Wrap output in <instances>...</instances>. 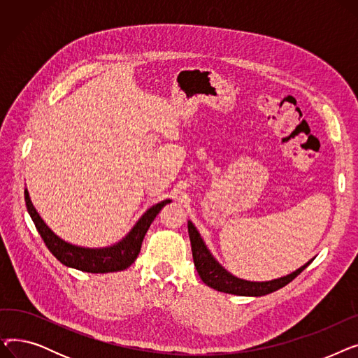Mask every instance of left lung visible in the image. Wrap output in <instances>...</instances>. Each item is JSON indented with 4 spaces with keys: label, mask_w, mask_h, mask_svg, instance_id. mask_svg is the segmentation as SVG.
Returning <instances> with one entry per match:
<instances>
[{
    "label": "left lung",
    "mask_w": 358,
    "mask_h": 358,
    "mask_svg": "<svg viewBox=\"0 0 358 358\" xmlns=\"http://www.w3.org/2000/svg\"><path fill=\"white\" fill-rule=\"evenodd\" d=\"M189 235L192 242L194 267L200 278L203 280V283L223 293L239 294V296H264V294L273 293L289 285L292 280H294L312 262L309 261L308 264L300 267L299 270H296L294 273L286 277H281L271 281H262V283H255V281L236 278L223 267H220L216 262V259L212 257V254L209 252V250L206 248L203 239L200 238V234L197 232V229L194 228V224L192 222H189Z\"/></svg>",
    "instance_id": "obj_1"
}]
</instances>
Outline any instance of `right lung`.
<instances>
[{"label": "right lung", "mask_w": 358, "mask_h": 358, "mask_svg": "<svg viewBox=\"0 0 358 358\" xmlns=\"http://www.w3.org/2000/svg\"><path fill=\"white\" fill-rule=\"evenodd\" d=\"M24 200H26L27 210L34 222V227L37 232L41 234L48 250L58 258L64 266L77 268L85 273L122 271L134 264L141 252L142 241L145 238L146 231L150 227V223L154 222V219L161 212L164 206L171 201V200H164L155 204L154 208H150L139 219V222L135 224L134 229L129 232V235L123 241L116 243V245L103 248V250H87V248L71 245V243L56 236L46 227L45 222L41 219V216L37 215L36 209L33 208V204L30 201L27 190H24Z\"/></svg>", "instance_id": "right-lung-1"}]
</instances>
